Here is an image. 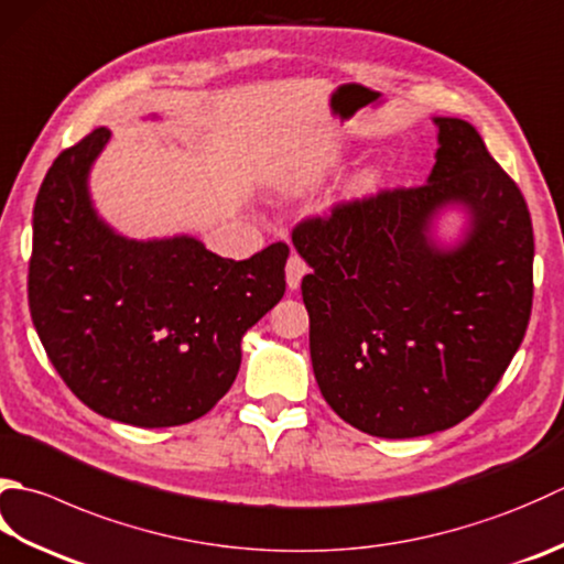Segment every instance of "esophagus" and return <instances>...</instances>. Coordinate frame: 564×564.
Masks as SVG:
<instances>
[{"mask_svg":"<svg viewBox=\"0 0 564 564\" xmlns=\"http://www.w3.org/2000/svg\"><path fill=\"white\" fill-rule=\"evenodd\" d=\"M305 273H307V263L297 257V253H291L289 263H285V283H289L291 291L301 289V281Z\"/></svg>","mask_w":564,"mask_h":564,"instance_id":"obj_1","label":"esophagus"}]
</instances>
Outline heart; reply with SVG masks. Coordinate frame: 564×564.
<instances>
[{
	"instance_id": "b5f03b06",
	"label": "heart",
	"mask_w": 564,
	"mask_h": 564,
	"mask_svg": "<svg viewBox=\"0 0 564 564\" xmlns=\"http://www.w3.org/2000/svg\"><path fill=\"white\" fill-rule=\"evenodd\" d=\"M337 163H339V161H333V163L327 165V169H337ZM377 181H379V171H377V169H364V171L359 173L357 185H359V187H371Z\"/></svg>"
}]
</instances>
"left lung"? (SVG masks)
<instances>
[{
  "instance_id": "8db88e82",
  "label": "left lung",
  "mask_w": 564,
  "mask_h": 564,
  "mask_svg": "<svg viewBox=\"0 0 564 564\" xmlns=\"http://www.w3.org/2000/svg\"><path fill=\"white\" fill-rule=\"evenodd\" d=\"M425 185L337 205L293 229L313 271L303 303L311 359L329 408L386 440L465 421L521 347L533 305V225L518 185L469 121L433 117ZM445 208L468 217L455 246Z\"/></svg>"
}]
</instances>
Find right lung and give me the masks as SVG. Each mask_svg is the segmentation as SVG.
<instances>
[{"mask_svg":"<svg viewBox=\"0 0 564 564\" xmlns=\"http://www.w3.org/2000/svg\"><path fill=\"white\" fill-rule=\"evenodd\" d=\"M109 137L99 127L65 149L41 183L31 319L55 371L95 413L137 427L183 425L235 383L241 337L285 293L289 247L231 261L191 235H119L90 197Z\"/></svg>","mask_w":564,"mask_h":564,"instance_id":"obj_1","label":"right lung"}]
</instances>
